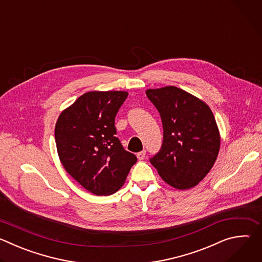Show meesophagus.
Instances as JSON below:
<instances>
[{"instance_id": "34e87169", "label": "esophagus", "mask_w": 262, "mask_h": 262, "mask_svg": "<svg viewBox=\"0 0 262 262\" xmlns=\"http://www.w3.org/2000/svg\"><path fill=\"white\" fill-rule=\"evenodd\" d=\"M145 156H146V151L143 150V151H140L137 154V158L139 161H143L145 159Z\"/></svg>"}]
</instances>
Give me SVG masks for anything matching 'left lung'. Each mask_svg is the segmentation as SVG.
Wrapping results in <instances>:
<instances>
[{
    "label": "left lung",
    "instance_id": "left-lung-1",
    "mask_svg": "<svg viewBox=\"0 0 262 262\" xmlns=\"http://www.w3.org/2000/svg\"><path fill=\"white\" fill-rule=\"evenodd\" d=\"M161 115L164 141L150 159L162 179L177 190L196 186L211 170L221 145L210 107L174 86L146 90Z\"/></svg>",
    "mask_w": 262,
    "mask_h": 262
}]
</instances>
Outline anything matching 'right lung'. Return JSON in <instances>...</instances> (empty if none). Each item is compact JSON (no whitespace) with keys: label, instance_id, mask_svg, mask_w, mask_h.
<instances>
[{"label":"right lung","instance_id":"add662e5","mask_svg":"<svg viewBox=\"0 0 262 262\" xmlns=\"http://www.w3.org/2000/svg\"><path fill=\"white\" fill-rule=\"evenodd\" d=\"M126 91H90L61 112L55 126L60 162L84 189L97 196L116 193L136 164L116 137L115 117Z\"/></svg>","mask_w":262,"mask_h":262}]
</instances>
